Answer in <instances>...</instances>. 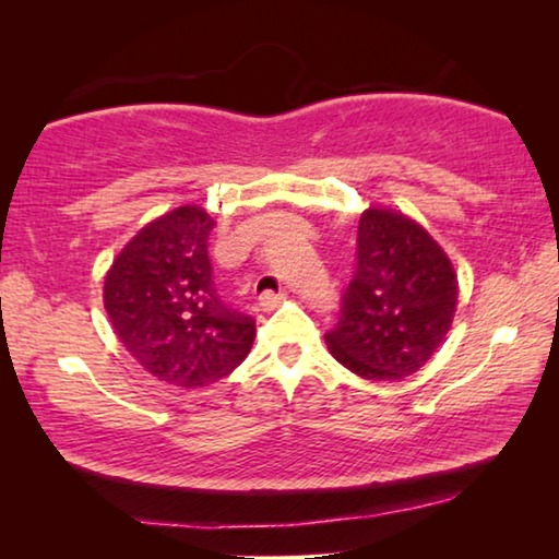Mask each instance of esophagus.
<instances>
[{"instance_id": "34e87169", "label": "esophagus", "mask_w": 559, "mask_h": 559, "mask_svg": "<svg viewBox=\"0 0 559 559\" xmlns=\"http://www.w3.org/2000/svg\"><path fill=\"white\" fill-rule=\"evenodd\" d=\"M283 300H286V290H281V293L266 290V293H263V296L259 298V302H261V308H263V310H273V308H278Z\"/></svg>"}]
</instances>
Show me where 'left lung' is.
<instances>
[{"instance_id":"8db88e82","label":"left lung","mask_w":559,"mask_h":559,"mask_svg":"<svg viewBox=\"0 0 559 559\" xmlns=\"http://www.w3.org/2000/svg\"><path fill=\"white\" fill-rule=\"evenodd\" d=\"M459 278L424 226L392 210L359 216L355 276L325 333L330 355L362 380L414 374L447 340Z\"/></svg>"}]
</instances>
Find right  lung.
<instances>
[{"label":"right lung","mask_w":559,"mask_h":559,"mask_svg":"<svg viewBox=\"0 0 559 559\" xmlns=\"http://www.w3.org/2000/svg\"><path fill=\"white\" fill-rule=\"evenodd\" d=\"M214 219L187 204L143 226L118 253L103 286L122 347L159 382L206 386L239 367L257 320L229 308L210 261Z\"/></svg>","instance_id":"1"}]
</instances>
